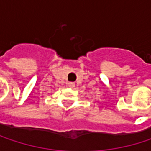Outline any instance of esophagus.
Listing matches in <instances>:
<instances>
[{
  "label": "esophagus",
  "instance_id": "34e87169",
  "mask_svg": "<svg viewBox=\"0 0 151 151\" xmlns=\"http://www.w3.org/2000/svg\"><path fill=\"white\" fill-rule=\"evenodd\" d=\"M68 86L71 87V88H73V87L75 86V83H73V82H69V83H68Z\"/></svg>",
  "mask_w": 151,
  "mask_h": 151
}]
</instances>
